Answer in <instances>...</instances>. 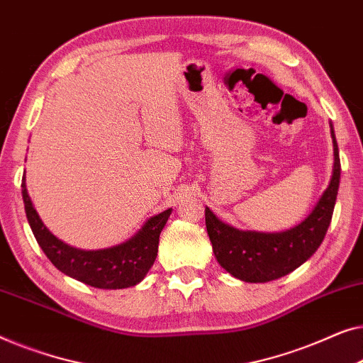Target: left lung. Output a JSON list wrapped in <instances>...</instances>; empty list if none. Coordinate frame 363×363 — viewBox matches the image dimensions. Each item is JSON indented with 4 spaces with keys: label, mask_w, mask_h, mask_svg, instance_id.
Returning a JSON list of instances; mask_svg holds the SVG:
<instances>
[{
    "label": "left lung",
    "mask_w": 363,
    "mask_h": 363,
    "mask_svg": "<svg viewBox=\"0 0 363 363\" xmlns=\"http://www.w3.org/2000/svg\"><path fill=\"white\" fill-rule=\"evenodd\" d=\"M334 143V171L329 187L318 206L298 227L281 233L242 232L218 220L206 207V225L217 262L235 278L247 283H267L294 272L319 248L333 220L339 191V146L330 125Z\"/></svg>",
    "instance_id": "1"
}]
</instances>
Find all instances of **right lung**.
<instances>
[{"label":"right lung","mask_w":363,"mask_h":363,"mask_svg":"<svg viewBox=\"0 0 363 363\" xmlns=\"http://www.w3.org/2000/svg\"><path fill=\"white\" fill-rule=\"evenodd\" d=\"M26 217L39 247L59 272L100 289H123L135 286L146 277L155 263L160 233L172 208L151 217L128 242L106 250H79L54 237L40 220L30 202L26 177L21 184Z\"/></svg>","instance_id":"right-lung-1"}]
</instances>
